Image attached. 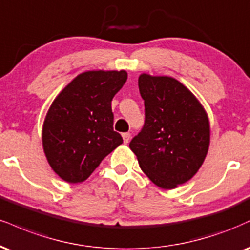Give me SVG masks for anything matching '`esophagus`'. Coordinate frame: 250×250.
I'll list each match as a JSON object with an SVG mask.
<instances>
[{"label":"esophagus","instance_id":"34e87169","mask_svg":"<svg viewBox=\"0 0 250 250\" xmlns=\"http://www.w3.org/2000/svg\"><path fill=\"white\" fill-rule=\"evenodd\" d=\"M122 138H123V143L127 144L129 141H130V134H129V133L122 134Z\"/></svg>","mask_w":250,"mask_h":250}]
</instances>
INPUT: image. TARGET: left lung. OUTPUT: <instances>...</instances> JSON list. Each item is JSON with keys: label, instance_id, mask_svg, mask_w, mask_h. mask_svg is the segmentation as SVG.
Returning <instances> with one entry per match:
<instances>
[{"label": "left lung", "instance_id": "1", "mask_svg": "<svg viewBox=\"0 0 250 250\" xmlns=\"http://www.w3.org/2000/svg\"><path fill=\"white\" fill-rule=\"evenodd\" d=\"M146 122L129 148L148 178L164 190L190 180L203 165L209 146L205 108L188 87L172 77H138Z\"/></svg>", "mask_w": 250, "mask_h": 250}]
</instances>
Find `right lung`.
I'll use <instances>...</instances> for the list:
<instances>
[{
    "label": "right lung",
    "mask_w": 250,
    "mask_h": 250,
    "mask_svg": "<svg viewBox=\"0 0 250 250\" xmlns=\"http://www.w3.org/2000/svg\"><path fill=\"white\" fill-rule=\"evenodd\" d=\"M125 71H87L57 95L42 130L44 154L65 182L86 180L101 161L123 142L114 131L112 100L125 83Z\"/></svg>",
    "instance_id": "add662e5"
}]
</instances>
